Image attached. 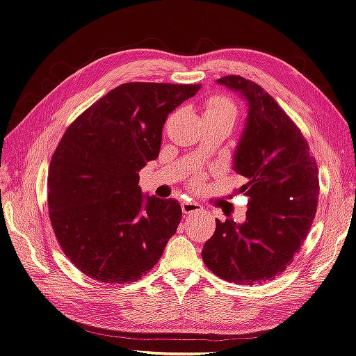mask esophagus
I'll use <instances>...</instances> for the list:
<instances>
[{
	"mask_svg": "<svg viewBox=\"0 0 356 356\" xmlns=\"http://www.w3.org/2000/svg\"><path fill=\"white\" fill-rule=\"evenodd\" d=\"M201 206L195 201H181V211L185 213V215H192V213L200 211Z\"/></svg>",
	"mask_w": 356,
	"mask_h": 356,
	"instance_id": "obj_1",
	"label": "esophagus"
}]
</instances>
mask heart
Segmentation results:
<instances>
[{"label":"heart","instance_id":"1","mask_svg":"<svg viewBox=\"0 0 356 356\" xmlns=\"http://www.w3.org/2000/svg\"><path fill=\"white\" fill-rule=\"evenodd\" d=\"M202 110H204V115L207 119H218V118H232L236 119L237 116V107L232 101L227 97L222 95H213L207 98L202 104ZM191 184L192 186L200 188L202 186V176L201 175H194L191 177Z\"/></svg>","mask_w":356,"mask_h":356}]
</instances>
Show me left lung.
I'll use <instances>...</instances> for the list:
<instances>
[{
    "instance_id": "8db88e82",
    "label": "left lung",
    "mask_w": 356,
    "mask_h": 356,
    "mask_svg": "<svg viewBox=\"0 0 356 356\" xmlns=\"http://www.w3.org/2000/svg\"><path fill=\"white\" fill-rule=\"evenodd\" d=\"M248 99L234 170L246 179V222L216 219L201 257L218 277L261 285L291 266L306 240L319 197V171L307 140L266 89L241 76L218 79Z\"/></svg>"
}]
</instances>
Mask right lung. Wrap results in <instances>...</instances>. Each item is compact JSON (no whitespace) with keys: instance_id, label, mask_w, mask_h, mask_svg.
Listing matches in <instances>:
<instances>
[{"instance_id":"right-lung-1","label":"right lung","mask_w":356,"mask_h":356,"mask_svg":"<svg viewBox=\"0 0 356 356\" xmlns=\"http://www.w3.org/2000/svg\"><path fill=\"white\" fill-rule=\"evenodd\" d=\"M200 88L119 85L67 128L49 165V218L60 249L85 276L124 285L159 261L181 209L155 197L143 206L138 172L158 158L168 113Z\"/></svg>"}]
</instances>
